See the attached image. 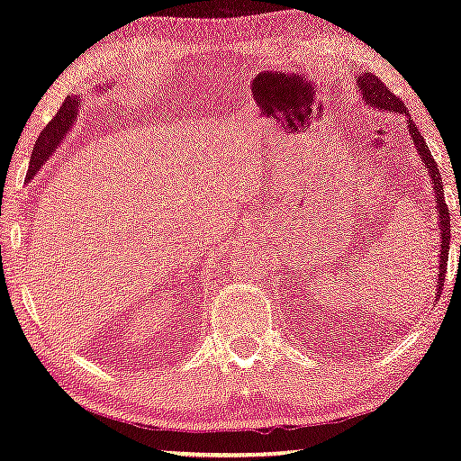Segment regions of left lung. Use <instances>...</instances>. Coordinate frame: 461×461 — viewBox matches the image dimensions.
I'll return each mask as SVG.
<instances>
[{"instance_id": "8db88e82", "label": "left lung", "mask_w": 461, "mask_h": 461, "mask_svg": "<svg viewBox=\"0 0 461 461\" xmlns=\"http://www.w3.org/2000/svg\"><path fill=\"white\" fill-rule=\"evenodd\" d=\"M357 83H359L361 95L363 100L367 102L369 106H376V109H384V111H397L402 115H408L404 102L402 98H397L395 94L389 92V87L384 85L376 74H361L357 77ZM408 128H411V136H412V143L417 147L419 156L428 167L429 175H431V184H434V194H436V203H438V218H440V269H438V297L442 293V286H445V274H447V260H448V246H451V218H448V204L445 203V190H442V177L438 173V164L434 162V156L428 149V143L419 132L417 126L412 123V119H408ZM459 213H461V204H459Z\"/></svg>"}]
</instances>
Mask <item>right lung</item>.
<instances>
[{"mask_svg":"<svg viewBox=\"0 0 461 461\" xmlns=\"http://www.w3.org/2000/svg\"><path fill=\"white\" fill-rule=\"evenodd\" d=\"M78 98H68L64 100V104L59 106V111H57V115L50 119V122L47 123V128L42 130L38 136L36 140V147H33L32 151V162H30V170H27V175H36L38 167L42 162L49 160L50 153L55 151V147L59 145V140L64 139V134L70 130L74 117H77V111H78Z\"/></svg>","mask_w":461,"mask_h":461,"instance_id":"1","label":"right lung"}]
</instances>
